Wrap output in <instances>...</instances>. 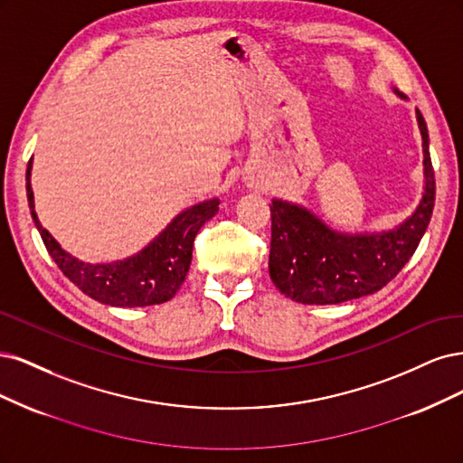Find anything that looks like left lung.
Listing matches in <instances>:
<instances>
[{
  "instance_id": "left-lung-1",
  "label": "left lung",
  "mask_w": 463,
  "mask_h": 463,
  "mask_svg": "<svg viewBox=\"0 0 463 463\" xmlns=\"http://www.w3.org/2000/svg\"><path fill=\"white\" fill-rule=\"evenodd\" d=\"M417 123L423 138L425 192L415 212L398 227L383 232H338L306 207L273 200L269 275L290 300L307 306L348 302L381 290L410 261L435 207V171L420 111Z\"/></svg>"
}]
</instances>
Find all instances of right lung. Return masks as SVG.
I'll list each match as a JSON object with an SVG mask.
<instances>
[{
    "label": "right lung",
    "instance_id": "right-lung-1",
    "mask_svg": "<svg viewBox=\"0 0 463 463\" xmlns=\"http://www.w3.org/2000/svg\"><path fill=\"white\" fill-rule=\"evenodd\" d=\"M33 161L26 167V196L34 225L50 256L63 275L99 304L115 307H144L171 300L190 269L194 238L205 221L219 212V200H205L178 213L167 229L127 260L113 263H84L67 253L40 225L31 186Z\"/></svg>",
    "mask_w": 463,
    "mask_h": 463
}]
</instances>
